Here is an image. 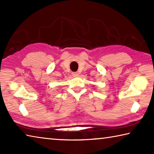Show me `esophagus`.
Masks as SVG:
<instances>
[{"mask_svg":"<svg viewBox=\"0 0 154 154\" xmlns=\"http://www.w3.org/2000/svg\"><path fill=\"white\" fill-rule=\"evenodd\" d=\"M78 75H79V73H78L77 72H73L72 73V75L73 77H77V76H78Z\"/></svg>","mask_w":154,"mask_h":154,"instance_id":"1","label":"esophagus"}]
</instances>
